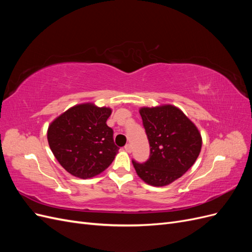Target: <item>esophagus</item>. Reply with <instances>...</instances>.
I'll use <instances>...</instances> for the list:
<instances>
[{
	"mask_svg": "<svg viewBox=\"0 0 252 252\" xmlns=\"http://www.w3.org/2000/svg\"><path fill=\"white\" fill-rule=\"evenodd\" d=\"M125 150L127 151V152H131V145L130 144H127V145H125Z\"/></svg>",
	"mask_w": 252,
	"mask_h": 252,
	"instance_id": "34e87169",
	"label": "esophagus"
}]
</instances>
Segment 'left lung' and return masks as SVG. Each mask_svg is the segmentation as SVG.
Returning a JSON list of instances; mask_svg holds the SVG:
<instances>
[{
	"label": "left lung",
	"mask_w": 252,
	"mask_h": 252,
	"mask_svg": "<svg viewBox=\"0 0 252 252\" xmlns=\"http://www.w3.org/2000/svg\"><path fill=\"white\" fill-rule=\"evenodd\" d=\"M150 155L146 162L132 159L139 177L151 186H166L181 178L200 155L202 138L195 125L172 105L141 108Z\"/></svg>",
	"instance_id": "1"
}]
</instances>
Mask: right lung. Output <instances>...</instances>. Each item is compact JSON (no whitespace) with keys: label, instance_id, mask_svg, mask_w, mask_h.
<instances>
[{"label":"right lung","instance_id":"obj_1","mask_svg":"<svg viewBox=\"0 0 252 252\" xmlns=\"http://www.w3.org/2000/svg\"><path fill=\"white\" fill-rule=\"evenodd\" d=\"M111 109L94 104L73 106L48 127L47 139L52 154L70 174L93 178L112 163L119 147L106 121Z\"/></svg>","mask_w":252,"mask_h":252}]
</instances>
